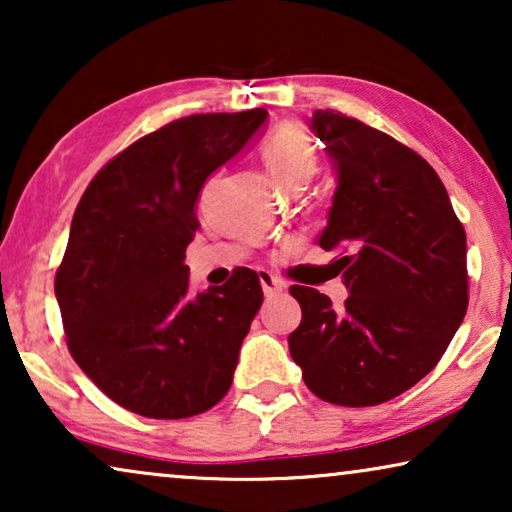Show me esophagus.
Instances as JSON below:
<instances>
[{"instance_id": "1", "label": "esophagus", "mask_w": 512, "mask_h": 512, "mask_svg": "<svg viewBox=\"0 0 512 512\" xmlns=\"http://www.w3.org/2000/svg\"><path fill=\"white\" fill-rule=\"evenodd\" d=\"M261 286H263L265 298H275V296H279V293L284 291V284L279 282L277 277L268 275V272H263V275H261Z\"/></svg>"}]
</instances>
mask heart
I'll return each instance as SVG.
<instances>
[{"mask_svg": "<svg viewBox=\"0 0 512 512\" xmlns=\"http://www.w3.org/2000/svg\"><path fill=\"white\" fill-rule=\"evenodd\" d=\"M261 158L284 191H300L319 170L317 151L303 125L284 123L265 139Z\"/></svg>", "mask_w": 512, "mask_h": 512, "instance_id": "b5f03b06", "label": "heart"}]
</instances>
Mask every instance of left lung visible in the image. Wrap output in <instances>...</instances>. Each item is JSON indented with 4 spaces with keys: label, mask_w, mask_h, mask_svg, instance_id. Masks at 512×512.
I'll list each match as a JSON object with an SVG mask.
<instances>
[{
    "label": "left lung",
    "mask_w": 512,
    "mask_h": 512,
    "mask_svg": "<svg viewBox=\"0 0 512 512\" xmlns=\"http://www.w3.org/2000/svg\"><path fill=\"white\" fill-rule=\"evenodd\" d=\"M338 188L319 247L335 251L349 289L335 310L310 286H291L303 319L291 359L321 401L368 408L429 375L468 307L466 230L443 181L394 137L340 111H314Z\"/></svg>",
    "instance_id": "obj_1"
}]
</instances>
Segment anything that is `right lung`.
Wrapping results in <instances>:
<instances>
[{"instance_id": "1", "label": "right lung", "mask_w": 512, "mask_h": 512, "mask_svg": "<svg viewBox=\"0 0 512 512\" xmlns=\"http://www.w3.org/2000/svg\"><path fill=\"white\" fill-rule=\"evenodd\" d=\"M265 118L249 109L167 123L111 158L81 195L55 298L74 361L125 410L193 417L233 384L261 282L237 268L223 286L191 296L184 258L202 184Z\"/></svg>"}]
</instances>
